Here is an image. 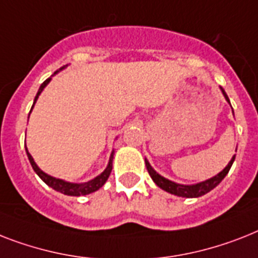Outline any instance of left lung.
Returning <instances> with one entry per match:
<instances>
[{
    "instance_id": "left-lung-1",
    "label": "left lung",
    "mask_w": 258,
    "mask_h": 258,
    "mask_svg": "<svg viewBox=\"0 0 258 258\" xmlns=\"http://www.w3.org/2000/svg\"><path fill=\"white\" fill-rule=\"evenodd\" d=\"M220 90H221V93H223L225 100H227L228 103L231 104L229 98H228V95L225 94L223 87H220ZM234 158H236V155H233V158L231 159V162L228 163L227 167H225L221 172H219L217 175L211 177V179H207L204 180V181H200V183H196V184H188V185L187 184L175 183V181H172V180L165 179L164 176L159 175V173L156 172L152 167H151L150 162H148L147 159H144V162H146V167H147V171L148 173H150L151 179L154 180V183L156 184L159 188H162L163 190L168 192V194L180 196V198L190 199V198H200V196H203V195L208 194L209 190H212L213 188H216L217 185L223 181L224 177L227 176V173L229 172V169H231L232 164H233L234 162Z\"/></svg>"
}]
</instances>
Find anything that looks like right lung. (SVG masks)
I'll return each mask as SVG.
<instances>
[{
    "label": "right lung",
    "instance_id": "obj_1",
    "mask_svg": "<svg viewBox=\"0 0 258 258\" xmlns=\"http://www.w3.org/2000/svg\"><path fill=\"white\" fill-rule=\"evenodd\" d=\"M63 69L64 68L59 69V70H56L55 73H54V75H55L56 73H59L60 70H63ZM50 81H51V77H50L49 79H46V81L41 85V87H39V90H38V93H37V95H35V98H34L33 107H34L35 102H37V99H38V96L41 95L42 91H43V89H45L46 86L50 83ZM33 107H31V110H33ZM31 110H30V112H31ZM26 154H27V158H29V162H30L31 167H33V169H34V172L37 173V175H38V176L41 177V179L43 180V181H45V183L47 184L49 187H51L53 189L58 190V192H60V194L68 195V196H85V195L93 194V192H95V190H98L99 188L103 187L104 183L107 181L108 176H110L111 169H112V160H114V151H112V152H111V156H110V160H108L107 167H106V169H104L103 172L100 173V175H98V176L94 177V179L89 180V181H86V183H70V181H66V180L58 179V177L50 176V175L45 173L41 168H39L38 165H37V163L34 162V159H33V156H31L30 154H29L27 148H26Z\"/></svg>",
    "mask_w": 258,
    "mask_h": 258
}]
</instances>
